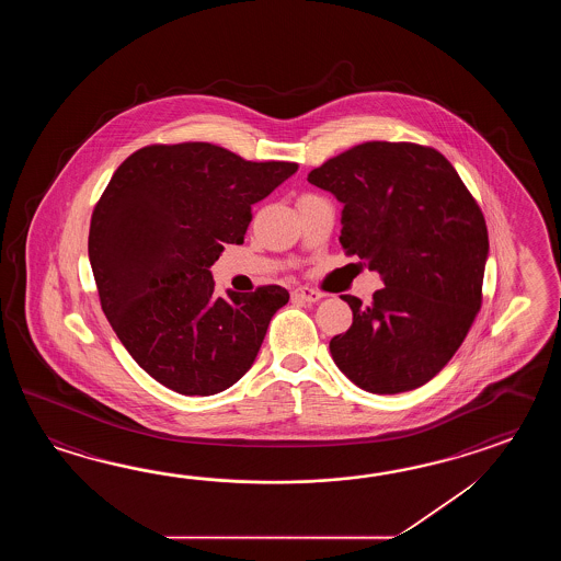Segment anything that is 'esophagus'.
Returning a JSON list of instances; mask_svg holds the SVG:
<instances>
[{
    "label": "esophagus",
    "instance_id": "esophagus-1",
    "mask_svg": "<svg viewBox=\"0 0 561 561\" xmlns=\"http://www.w3.org/2000/svg\"><path fill=\"white\" fill-rule=\"evenodd\" d=\"M322 297H324L322 293L314 290V288H309V286H298V288L293 290V298L302 300V302H319Z\"/></svg>",
    "mask_w": 561,
    "mask_h": 561
}]
</instances>
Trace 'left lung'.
<instances>
[{
	"label": "left lung",
	"instance_id": "8db88e82",
	"mask_svg": "<svg viewBox=\"0 0 561 561\" xmlns=\"http://www.w3.org/2000/svg\"><path fill=\"white\" fill-rule=\"evenodd\" d=\"M307 180L343 204V251L385 283L369 307L341 297L353 324L331 339L336 367L369 393L430 382L481 307L489 239L473 196L445 156L407 142L358 144Z\"/></svg>",
	"mask_w": 561,
	"mask_h": 561
}]
</instances>
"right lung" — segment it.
<instances>
[{
	"instance_id": "1",
	"label": "right lung",
	"mask_w": 561,
	"mask_h": 561,
	"mask_svg": "<svg viewBox=\"0 0 561 561\" xmlns=\"http://www.w3.org/2000/svg\"><path fill=\"white\" fill-rule=\"evenodd\" d=\"M298 170L208 142L146 146L95 204L88 256L102 310L131 358L180 394L220 393L251 369L283 286L215 293L210 266L242 244L252 204Z\"/></svg>"
}]
</instances>
